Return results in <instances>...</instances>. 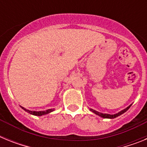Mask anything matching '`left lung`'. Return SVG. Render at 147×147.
<instances>
[{"label": "left lung", "instance_id": "obj_1", "mask_svg": "<svg viewBox=\"0 0 147 147\" xmlns=\"http://www.w3.org/2000/svg\"><path fill=\"white\" fill-rule=\"evenodd\" d=\"M131 105H132V104H131L130 105H129L128 107H126L125 109H124V110H121L120 112L117 113H115V114H107V113H100V112H98V111H96V110H93V109H90V111H92V112L93 113L95 114H96V115H99L100 117H102V118H104V119H115V118L118 117V116H119V115H122L123 113H124L125 112H127V110H129V107H131Z\"/></svg>", "mask_w": 147, "mask_h": 147}]
</instances>
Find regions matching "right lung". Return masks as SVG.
<instances>
[{"mask_svg":"<svg viewBox=\"0 0 147 147\" xmlns=\"http://www.w3.org/2000/svg\"><path fill=\"white\" fill-rule=\"evenodd\" d=\"M20 107H21L23 110H25L26 112L28 113H30L31 115H36V116H41V115H46V114H49V113H50L54 111V109H48V110H43V111H34V110H27V109H26L25 107H22V106H20Z\"/></svg>","mask_w":147,"mask_h":147,"instance_id":"right-lung-1","label":"right lung"}]
</instances>
